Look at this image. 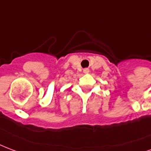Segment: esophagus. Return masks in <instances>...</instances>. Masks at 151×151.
Segmentation results:
<instances>
[{
  "mask_svg": "<svg viewBox=\"0 0 151 151\" xmlns=\"http://www.w3.org/2000/svg\"><path fill=\"white\" fill-rule=\"evenodd\" d=\"M83 73H84V74H88V73L89 72V70L88 69V68H85V69H83Z\"/></svg>",
  "mask_w": 151,
  "mask_h": 151,
  "instance_id": "obj_1",
  "label": "esophagus"
}]
</instances>
